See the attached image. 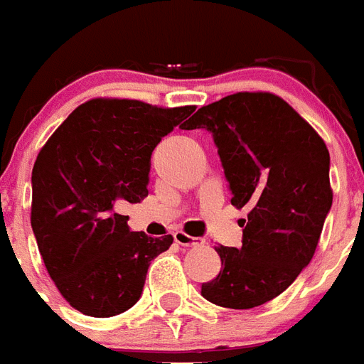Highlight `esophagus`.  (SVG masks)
Here are the masks:
<instances>
[{
	"mask_svg": "<svg viewBox=\"0 0 364 364\" xmlns=\"http://www.w3.org/2000/svg\"><path fill=\"white\" fill-rule=\"evenodd\" d=\"M174 242H176L178 245H182V247H192V245L201 244V240H199V237L188 236V234L182 230L174 232Z\"/></svg>",
	"mask_w": 364,
	"mask_h": 364,
	"instance_id": "1",
	"label": "esophagus"
}]
</instances>
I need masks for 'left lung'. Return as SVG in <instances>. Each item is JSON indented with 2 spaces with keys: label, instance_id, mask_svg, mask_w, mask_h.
<instances>
[{
  "label": "left lung",
  "instance_id": "8db88e82",
  "mask_svg": "<svg viewBox=\"0 0 364 364\" xmlns=\"http://www.w3.org/2000/svg\"><path fill=\"white\" fill-rule=\"evenodd\" d=\"M213 134L232 205L247 207L240 247H215L223 269L201 286L207 301L253 309L288 289L315 255L332 207L330 153L288 103L240 92L193 114L188 130Z\"/></svg>",
  "mask_w": 364,
  "mask_h": 364
}]
</instances>
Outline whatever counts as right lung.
I'll list each match as a JSON object with an SVG mask.
<instances>
[{
	"instance_id": "1",
	"label": "right lung",
	"mask_w": 364,
	"mask_h": 364,
	"mask_svg": "<svg viewBox=\"0 0 364 364\" xmlns=\"http://www.w3.org/2000/svg\"><path fill=\"white\" fill-rule=\"evenodd\" d=\"M196 107L90 100L46 141L32 168V230L51 280L82 315L114 316L141 296L172 236L130 232L120 207L147 196L151 153Z\"/></svg>"
}]
</instances>
